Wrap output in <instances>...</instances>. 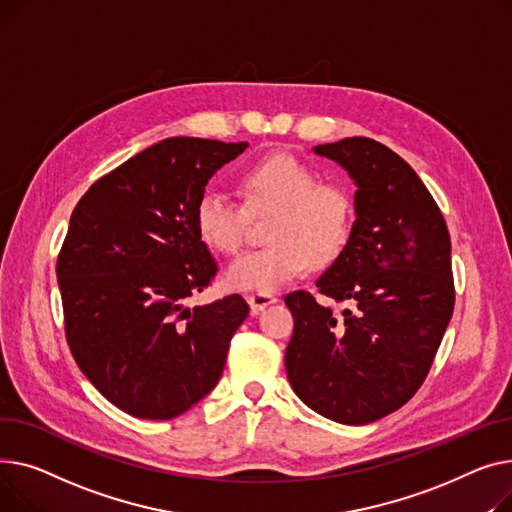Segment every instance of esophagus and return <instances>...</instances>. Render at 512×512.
<instances>
[{
    "label": "esophagus",
    "instance_id": "esophagus-1",
    "mask_svg": "<svg viewBox=\"0 0 512 512\" xmlns=\"http://www.w3.org/2000/svg\"><path fill=\"white\" fill-rule=\"evenodd\" d=\"M275 302H277V297L270 295V293H252V295H248V304L252 308V314H260L266 306L275 304Z\"/></svg>",
    "mask_w": 512,
    "mask_h": 512
}]
</instances>
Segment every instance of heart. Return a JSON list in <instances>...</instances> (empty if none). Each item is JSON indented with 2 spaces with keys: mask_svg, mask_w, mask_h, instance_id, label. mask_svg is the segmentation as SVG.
<instances>
[{
  "mask_svg": "<svg viewBox=\"0 0 512 512\" xmlns=\"http://www.w3.org/2000/svg\"><path fill=\"white\" fill-rule=\"evenodd\" d=\"M239 190L250 213L273 210L266 227L268 246L248 252L225 270V285L237 291L275 293L302 277L310 262L335 260L349 242L353 202L333 182L287 153L258 159L239 175ZM200 242L219 254L244 244L246 210L221 192H204L194 208Z\"/></svg>",
  "mask_w": 512,
  "mask_h": 512,
  "instance_id": "b5f03b06",
  "label": "heart"
}]
</instances>
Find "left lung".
<instances>
[{
    "label": "left lung",
    "instance_id": "8db88e82",
    "mask_svg": "<svg viewBox=\"0 0 512 512\" xmlns=\"http://www.w3.org/2000/svg\"><path fill=\"white\" fill-rule=\"evenodd\" d=\"M312 150L357 186L349 242L316 281L349 308L289 293L285 368L310 409L364 426L403 407L430 372L455 308L450 237L422 179L388 146L353 136Z\"/></svg>",
    "mask_w": 512,
    "mask_h": 512
}]
</instances>
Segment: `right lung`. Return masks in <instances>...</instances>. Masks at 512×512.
Wrapping results in <instances>:
<instances>
[{"instance_id": "obj_1", "label": "right lung", "mask_w": 512, "mask_h": 512, "mask_svg": "<svg viewBox=\"0 0 512 512\" xmlns=\"http://www.w3.org/2000/svg\"><path fill=\"white\" fill-rule=\"evenodd\" d=\"M246 148L165 138L97 179L70 217L57 258L68 345L99 393L134 417L171 419L204 399L248 318L237 293L186 306L219 270L196 233V202Z\"/></svg>"}]
</instances>
